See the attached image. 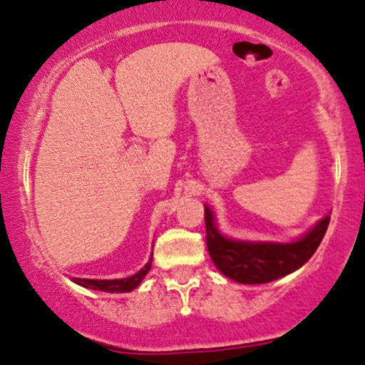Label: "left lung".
Wrapping results in <instances>:
<instances>
[{
  "label": "left lung",
  "instance_id": "8db88e82",
  "mask_svg": "<svg viewBox=\"0 0 365 365\" xmlns=\"http://www.w3.org/2000/svg\"><path fill=\"white\" fill-rule=\"evenodd\" d=\"M329 221L331 215H325L304 237L291 244L233 240L217 230L212 210L205 205L207 249L219 272L231 280L250 285L268 284L296 272L315 254Z\"/></svg>",
  "mask_w": 365,
  "mask_h": 365
}]
</instances>
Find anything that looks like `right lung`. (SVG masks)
Here are the masks:
<instances>
[{
  "instance_id": "right-lung-1",
  "label": "right lung",
  "mask_w": 365,
  "mask_h": 365,
  "mask_svg": "<svg viewBox=\"0 0 365 365\" xmlns=\"http://www.w3.org/2000/svg\"><path fill=\"white\" fill-rule=\"evenodd\" d=\"M153 256V254H151ZM153 257L146 262L143 269L135 273V275L127 277V278H118V280H92V278H73L74 284L81 285V287L93 289V291H103V292H130L134 291L137 285L143 282V278L148 275L151 268Z\"/></svg>"
}]
</instances>
